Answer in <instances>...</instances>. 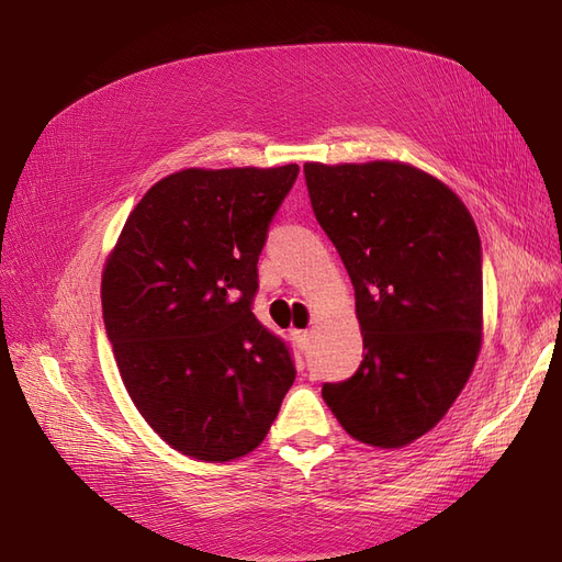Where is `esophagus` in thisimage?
Listing matches in <instances>:
<instances>
[{"label": "esophagus", "instance_id": "obj_1", "mask_svg": "<svg viewBox=\"0 0 562 562\" xmlns=\"http://www.w3.org/2000/svg\"><path fill=\"white\" fill-rule=\"evenodd\" d=\"M293 337L300 349H307L310 347V333L307 330H293Z\"/></svg>", "mask_w": 562, "mask_h": 562}]
</instances>
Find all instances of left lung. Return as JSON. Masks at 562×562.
I'll list each match as a JSON object with an SVG mask.
<instances>
[{
    "label": "left lung",
    "instance_id": "1",
    "mask_svg": "<svg viewBox=\"0 0 562 562\" xmlns=\"http://www.w3.org/2000/svg\"><path fill=\"white\" fill-rule=\"evenodd\" d=\"M304 180L351 279L366 349L349 380L323 384V401L361 443H413L479 359V229L452 190L407 164H304Z\"/></svg>",
    "mask_w": 562,
    "mask_h": 562
}]
</instances>
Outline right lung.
Masks as SVG:
<instances>
[{"instance_id": "add662e5", "label": "right lung", "mask_w": 562, "mask_h": 562, "mask_svg": "<svg viewBox=\"0 0 562 562\" xmlns=\"http://www.w3.org/2000/svg\"><path fill=\"white\" fill-rule=\"evenodd\" d=\"M300 166L187 168L128 215L103 274V321L131 401L206 462L258 448L295 382L291 347L252 314L271 217Z\"/></svg>"}]
</instances>
